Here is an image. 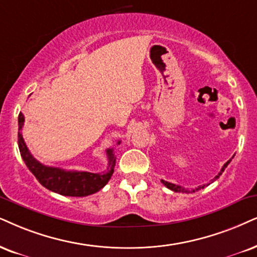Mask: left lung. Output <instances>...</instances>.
<instances>
[{
  "label": "left lung",
  "instance_id": "left-lung-1",
  "mask_svg": "<svg viewBox=\"0 0 257 257\" xmlns=\"http://www.w3.org/2000/svg\"><path fill=\"white\" fill-rule=\"evenodd\" d=\"M233 158V157H232ZM230 161H231V159H230L229 161H226L225 164H224V166L222 167V170H220V172L218 173V175H216L215 177V179L213 180H216V179H218L219 178V175L223 173L224 172V170H225L226 167H228V165L230 164ZM162 181V184L165 185V186H166L167 188H170V190H172V191H174V192H183V193H190V192H196V191H198V190H200V188H204V186H205V185H203V186H199L198 188H196V190H192V191H188V190H186V188H184V187H181V186H179V185H174V184H172V183H168V181H165V180H161Z\"/></svg>",
  "mask_w": 257,
  "mask_h": 257
}]
</instances>
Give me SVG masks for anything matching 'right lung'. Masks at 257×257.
<instances>
[{"label": "right lung", "instance_id": "add662e5", "mask_svg": "<svg viewBox=\"0 0 257 257\" xmlns=\"http://www.w3.org/2000/svg\"><path fill=\"white\" fill-rule=\"evenodd\" d=\"M24 113H19V134L18 144L20 149L21 158L24 159L26 166L34 174L39 183L52 192L59 193L61 196L69 197H85L98 192L108 184L113 173L116 164V157L113 149H106L108 157V168L103 173H90V172L65 171L59 167L45 166L34 159L31 152L28 151L25 140L22 138L21 129L24 126ZM119 145V141L117 142Z\"/></svg>", "mask_w": 257, "mask_h": 257}]
</instances>
